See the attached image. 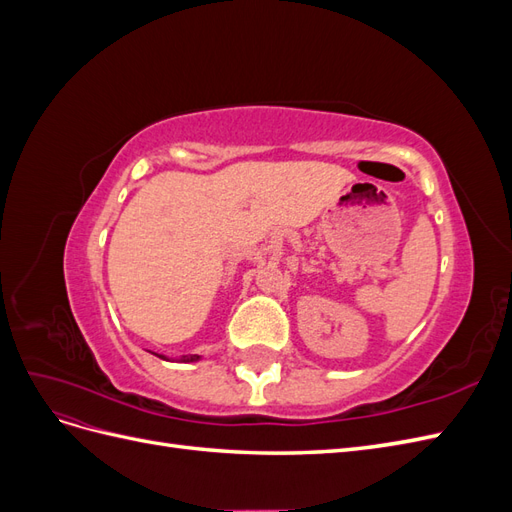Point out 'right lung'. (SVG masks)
I'll list each match as a JSON object with an SVG mask.
<instances>
[{"label":"right lung","instance_id":"right-lung-1","mask_svg":"<svg viewBox=\"0 0 512 512\" xmlns=\"http://www.w3.org/2000/svg\"><path fill=\"white\" fill-rule=\"evenodd\" d=\"M160 359H166V356H162V354H160ZM198 359H200L198 354H185V356H181V361H183V363H192V361H198Z\"/></svg>","mask_w":512,"mask_h":512}]
</instances>
